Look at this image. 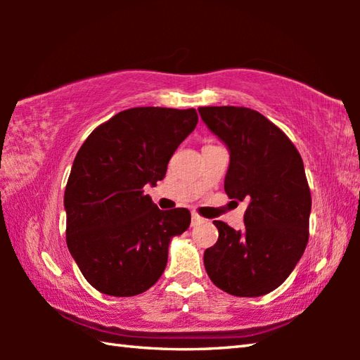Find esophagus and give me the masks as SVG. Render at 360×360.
Returning a JSON list of instances; mask_svg holds the SVG:
<instances>
[{
  "label": "esophagus",
  "instance_id": "34e87169",
  "mask_svg": "<svg viewBox=\"0 0 360 360\" xmlns=\"http://www.w3.org/2000/svg\"><path fill=\"white\" fill-rule=\"evenodd\" d=\"M200 222H203V217L202 216H198L197 212H192V227H195V225H198Z\"/></svg>",
  "mask_w": 360,
  "mask_h": 360
}]
</instances>
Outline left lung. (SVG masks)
Instances as JSON below:
<instances>
[{"instance_id":"obj_1","label":"left lung","mask_w":360,"mask_h":360,"mask_svg":"<svg viewBox=\"0 0 360 360\" xmlns=\"http://www.w3.org/2000/svg\"><path fill=\"white\" fill-rule=\"evenodd\" d=\"M198 112L230 152L225 193L248 203L243 230L214 221L219 238L205 251L206 273L230 295H265L285 281L308 243L311 193L303 160L284 131L254 109Z\"/></svg>"}]
</instances>
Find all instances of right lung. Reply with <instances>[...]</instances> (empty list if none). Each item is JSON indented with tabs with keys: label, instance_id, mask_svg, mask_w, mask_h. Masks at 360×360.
I'll return each mask as SVG.
<instances>
[{
	"label": "right lung",
	"instance_id": "obj_1",
	"mask_svg": "<svg viewBox=\"0 0 360 360\" xmlns=\"http://www.w3.org/2000/svg\"><path fill=\"white\" fill-rule=\"evenodd\" d=\"M197 122L195 109L131 108L96 127L79 149L63 198L66 245L101 294L131 297L152 288L169 241L191 225L188 210H158L143 187L165 178Z\"/></svg>",
	"mask_w": 360,
	"mask_h": 360
}]
</instances>
